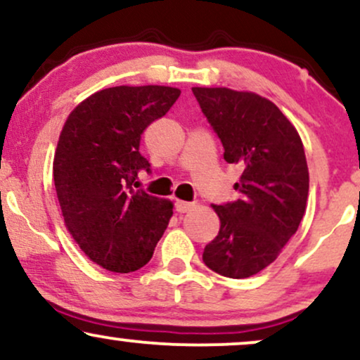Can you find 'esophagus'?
I'll list each match as a JSON object with an SVG mask.
<instances>
[{"label": "esophagus", "mask_w": 360, "mask_h": 360, "mask_svg": "<svg viewBox=\"0 0 360 360\" xmlns=\"http://www.w3.org/2000/svg\"><path fill=\"white\" fill-rule=\"evenodd\" d=\"M194 207V202H188V201H176V211L177 213H188Z\"/></svg>", "instance_id": "obj_1"}]
</instances>
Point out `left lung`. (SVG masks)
<instances>
[{"instance_id": "8db88e82", "label": "left lung", "mask_w": 360, "mask_h": 360, "mask_svg": "<svg viewBox=\"0 0 360 360\" xmlns=\"http://www.w3.org/2000/svg\"><path fill=\"white\" fill-rule=\"evenodd\" d=\"M193 94L221 139L224 161L241 169L240 199L213 205L219 233L202 262L228 278H248L275 262L304 218V144L295 125L262 95L226 86H193Z\"/></svg>"}]
</instances>
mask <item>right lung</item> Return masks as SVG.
Instances as JSON below:
<instances>
[{"label": "right lung", "mask_w": 360, "mask_h": 360, "mask_svg": "<svg viewBox=\"0 0 360 360\" xmlns=\"http://www.w3.org/2000/svg\"><path fill=\"white\" fill-rule=\"evenodd\" d=\"M179 95L164 85L110 86L65 120L53 158L56 198L75 243L105 270L142 268L166 231L172 201L134 191L132 184L139 169L150 167L139 153L142 132Z\"/></svg>", "instance_id": "obj_1"}]
</instances>
